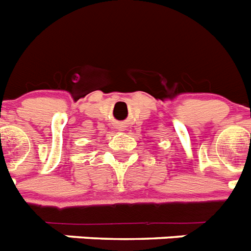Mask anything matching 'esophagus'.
Wrapping results in <instances>:
<instances>
[{
	"label": "esophagus",
	"instance_id": "obj_1",
	"mask_svg": "<svg viewBox=\"0 0 251 251\" xmlns=\"http://www.w3.org/2000/svg\"><path fill=\"white\" fill-rule=\"evenodd\" d=\"M124 127H126V126H123V124H116V129H118V131H124Z\"/></svg>",
	"mask_w": 251,
	"mask_h": 251
}]
</instances>
